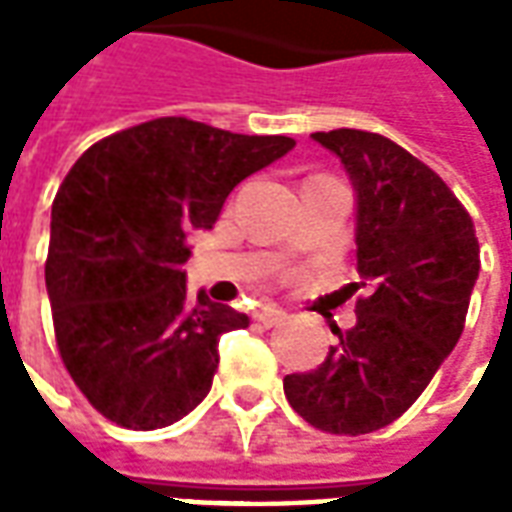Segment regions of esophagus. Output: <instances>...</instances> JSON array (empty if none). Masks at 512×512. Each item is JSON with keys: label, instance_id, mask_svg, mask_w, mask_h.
<instances>
[{"label": "esophagus", "instance_id": "esophagus-1", "mask_svg": "<svg viewBox=\"0 0 512 512\" xmlns=\"http://www.w3.org/2000/svg\"><path fill=\"white\" fill-rule=\"evenodd\" d=\"M255 318L263 323V326H277V323H282L288 318V312L279 310V307H260V310L255 312Z\"/></svg>", "mask_w": 512, "mask_h": 512}]
</instances>
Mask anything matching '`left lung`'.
I'll return each mask as SVG.
<instances>
[{
	"label": "left lung",
	"instance_id": "left-lung-1",
	"mask_svg": "<svg viewBox=\"0 0 512 512\" xmlns=\"http://www.w3.org/2000/svg\"><path fill=\"white\" fill-rule=\"evenodd\" d=\"M356 189V326L318 370L285 376V397L312 428L359 436L411 408L466 323L480 274L474 222L419 158L373 131L312 134Z\"/></svg>",
	"mask_w": 512,
	"mask_h": 512
}]
</instances>
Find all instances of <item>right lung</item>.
<instances>
[{"label": "right lung", "mask_w": 512, "mask_h": 512, "mask_svg": "<svg viewBox=\"0 0 512 512\" xmlns=\"http://www.w3.org/2000/svg\"><path fill=\"white\" fill-rule=\"evenodd\" d=\"M158 117L87 147L51 205L46 290L62 365L120 428H167L211 392L219 337L244 312L186 293V233L211 230L227 194L293 150Z\"/></svg>", "instance_id": "obj_1"}]
</instances>
